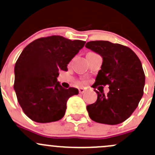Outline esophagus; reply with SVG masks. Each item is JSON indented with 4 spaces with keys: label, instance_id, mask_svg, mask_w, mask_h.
<instances>
[{
    "label": "esophagus",
    "instance_id": "esophagus-1",
    "mask_svg": "<svg viewBox=\"0 0 155 155\" xmlns=\"http://www.w3.org/2000/svg\"><path fill=\"white\" fill-rule=\"evenodd\" d=\"M84 91H85V90H84V88H82V87H81V88H79V94H84Z\"/></svg>",
    "mask_w": 155,
    "mask_h": 155
}]
</instances>
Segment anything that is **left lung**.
I'll return each instance as SVG.
<instances>
[{
	"label": "left lung",
	"instance_id": "left-lung-1",
	"mask_svg": "<svg viewBox=\"0 0 155 155\" xmlns=\"http://www.w3.org/2000/svg\"><path fill=\"white\" fill-rule=\"evenodd\" d=\"M85 47L102 58L94 84H108L110 90L106 96L94 90L97 99L87 106L89 117L99 123L120 124L131 116L143 95L145 74L140 60L129 48L107 41H89Z\"/></svg>",
	"mask_w": 155,
	"mask_h": 155
}]
</instances>
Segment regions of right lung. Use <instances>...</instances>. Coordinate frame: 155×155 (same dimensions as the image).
Here are the masks:
<instances>
[{
  "label": "right lung",
  "mask_w": 155,
  "mask_h": 155,
  "mask_svg": "<svg viewBox=\"0 0 155 155\" xmlns=\"http://www.w3.org/2000/svg\"><path fill=\"white\" fill-rule=\"evenodd\" d=\"M84 44L52 35L36 39L23 50L15 65L14 89L29 118L45 123L64 116L68 99L79 91L64 88L57 81L58 71H68V64Z\"/></svg>",
  "instance_id": "add662e5"
}]
</instances>
